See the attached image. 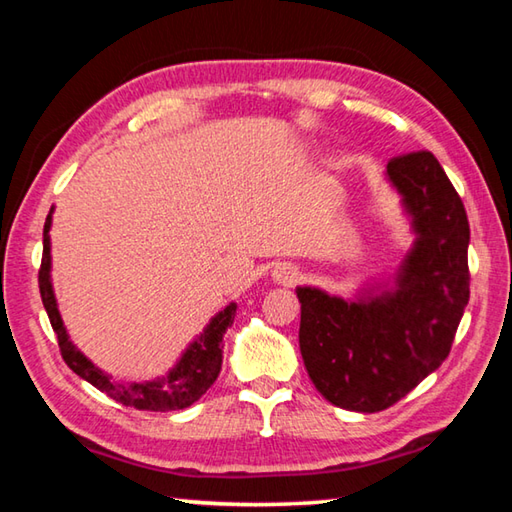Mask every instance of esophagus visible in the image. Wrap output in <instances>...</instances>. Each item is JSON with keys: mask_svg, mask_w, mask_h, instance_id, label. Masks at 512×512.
<instances>
[{"mask_svg": "<svg viewBox=\"0 0 512 512\" xmlns=\"http://www.w3.org/2000/svg\"><path fill=\"white\" fill-rule=\"evenodd\" d=\"M273 280H275L277 284L293 286L297 280H300V271H297V268L291 266V264H280V266H275Z\"/></svg>", "mask_w": 512, "mask_h": 512, "instance_id": "obj_1", "label": "esophagus"}]
</instances>
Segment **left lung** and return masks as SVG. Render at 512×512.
<instances>
[{
    "instance_id": "left-lung-1",
    "label": "left lung",
    "mask_w": 512,
    "mask_h": 512,
    "mask_svg": "<svg viewBox=\"0 0 512 512\" xmlns=\"http://www.w3.org/2000/svg\"><path fill=\"white\" fill-rule=\"evenodd\" d=\"M412 219L414 244L394 277L356 300L297 286L304 367L329 403L380 412L448 358L470 300V226L463 201L432 152L387 163Z\"/></svg>"
}]
</instances>
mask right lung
I'll return each mask as SVG.
<instances>
[{
	"label": "right lung",
	"mask_w": 512,
	"mask_h": 512,
	"mask_svg": "<svg viewBox=\"0 0 512 512\" xmlns=\"http://www.w3.org/2000/svg\"><path fill=\"white\" fill-rule=\"evenodd\" d=\"M51 215L44 221V250H42V266L37 282H40V295L46 313H49L51 327L58 336V345L64 362L69 369L76 371L80 378L87 383L98 387L100 392L114 398V401L136 407V410H150V412H170V410H183L190 407L194 401L208 392V387L215 383L221 371V358H224V333L235 320L237 304L230 302L224 311H219L210 324L203 329L201 336L190 342V347L183 351L179 362L167 371V376L147 380V383H114L105 371L98 369L85 353L78 351L76 345L69 340V333L64 329L58 302L53 295L51 284Z\"/></svg>",
	"instance_id": "add662e5"
}]
</instances>
